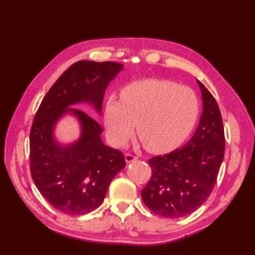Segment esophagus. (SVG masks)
I'll use <instances>...</instances> for the list:
<instances>
[{"label": "esophagus", "mask_w": 255, "mask_h": 255, "mask_svg": "<svg viewBox=\"0 0 255 255\" xmlns=\"http://www.w3.org/2000/svg\"><path fill=\"white\" fill-rule=\"evenodd\" d=\"M125 159H126V162H127V163H131V162H133V161H136L137 157L135 156V155L127 153L126 155H125Z\"/></svg>", "instance_id": "34e87169"}]
</instances>
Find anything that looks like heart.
<instances>
[{"mask_svg":"<svg viewBox=\"0 0 255 255\" xmlns=\"http://www.w3.org/2000/svg\"><path fill=\"white\" fill-rule=\"evenodd\" d=\"M199 116L195 92L173 82L143 80L120 91V101L108 99L105 125L108 137L117 147L126 145L136 131L146 149L165 153L185 140Z\"/></svg>","mask_w":255,"mask_h":255,"instance_id":"b5f03b06","label":"heart"}]
</instances>
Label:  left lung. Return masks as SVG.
<instances>
[{"label": "left lung", "instance_id": "left-lung-1", "mask_svg": "<svg viewBox=\"0 0 255 255\" xmlns=\"http://www.w3.org/2000/svg\"><path fill=\"white\" fill-rule=\"evenodd\" d=\"M201 90L199 126L187 144L150 158L152 178L141 191L144 204L158 216L179 218L191 214L208 199L225 152L221 110L206 86Z\"/></svg>", "mask_w": 255, "mask_h": 255}]
</instances>
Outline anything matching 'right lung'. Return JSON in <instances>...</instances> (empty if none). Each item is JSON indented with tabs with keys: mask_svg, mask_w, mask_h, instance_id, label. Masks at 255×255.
Masks as SVG:
<instances>
[{
	"mask_svg": "<svg viewBox=\"0 0 255 255\" xmlns=\"http://www.w3.org/2000/svg\"><path fill=\"white\" fill-rule=\"evenodd\" d=\"M123 70V64L115 62L73 64L51 86L34 116L30 172L42 197L64 214L84 215L97 209L112 179L126 165L123 153L102 141L97 120L73 108L86 103L101 115L108 85ZM67 115L79 123L80 135L71 143H60L55 128Z\"/></svg>",
	"mask_w": 255,
	"mask_h": 255,
	"instance_id": "obj_1",
	"label": "right lung"
}]
</instances>
